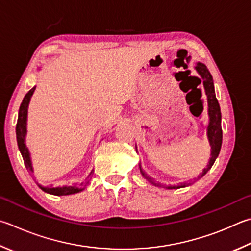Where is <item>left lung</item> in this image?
I'll list each match as a JSON object with an SVG mask.
<instances>
[{
    "mask_svg": "<svg viewBox=\"0 0 251 251\" xmlns=\"http://www.w3.org/2000/svg\"><path fill=\"white\" fill-rule=\"evenodd\" d=\"M194 69L197 70L199 75L202 78L203 81V88L205 91V95L207 98V115H208V124L206 127V135L209 146H211V158L206 165V168H204L203 171L200 173V176L194 179L193 182H195L199 179L203 177L208 170L211 169L212 166L215 162L216 158L218 157L221 151L222 147V140H223V131H222V114H221V107L215 95V89H214V81L211 72L208 71L207 67L201 62L195 63ZM139 169L141 175L145 177L146 180L150 183L156 185V186H162L159 182L154 181L151 176H149L147 173H146L141 166L139 165ZM192 184V182H183L179 185H168L163 186L166 189H180V188H185V186H189Z\"/></svg>",
    "mask_w": 251,
    "mask_h": 251,
    "instance_id": "obj_1",
    "label": "left lung"
}]
</instances>
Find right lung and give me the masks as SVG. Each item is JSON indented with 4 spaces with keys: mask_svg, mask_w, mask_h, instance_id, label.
Instances as JSON below:
<instances>
[{
    "mask_svg": "<svg viewBox=\"0 0 251 251\" xmlns=\"http://www.w3.org/2000/svg\"><path fill=\"white\" fill-rule=\"evenodd\" d=\"M36 86L33 89H30L27 94L23 99V102L20 106V111H18V118H17V124H16V139H17V145L18 149L22 153L23 160H24L26 169L28 170L30 175H33L34 168H33V162H31L30 158V152L29 149L27 148L26 146V135H27V115H28V105L30 102V99L33 97L34 91ZM91 175H92V171H91L90 176L86 177L84 182H82L80 185H63V186H54L49 185V186H43L42 184H38V186L42 189L44 192L52 194V195H70L75 193H79L81 191L85 189V186L90 183L91 181Z\"/></svg>",
    "mask_w": 251,
    "mask_h": 251,
    "instance_id": "1",
    "label": "right lung"
}]
</instances>
